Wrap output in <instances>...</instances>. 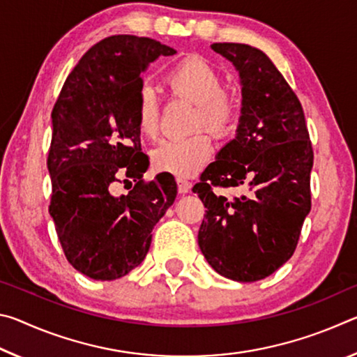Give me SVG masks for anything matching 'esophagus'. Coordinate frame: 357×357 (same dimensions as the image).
<instances>
[{"label":"esophagus","mask_w":357,"mask_h":357,"mask_svg":"<svg viewBox=\"0 0 357 357\" xmlns=\"http://www.w3.org/2000/svg\"><path fill=\"white\" fill-rule=\"evenodd\" d=\"M176 183H178V189H179L181 193H187V192L190 190L192 183H190L189 179H185V178H176Z\"/></svg>","instance_id":"34e87169"}]
</instances>
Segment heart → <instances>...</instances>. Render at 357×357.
Here are the masks:
<instances>
[{"label": "heart", "instance_id": "heart-1", "mask_svg": "<svg viewBox=\"0 0 357 357\" xmlns=\"http://www.w3.org/2000/svg\"><path fill=\"white\" fill-rule=\"evenodd\" d=\"M165 83L174 96L195 102L198 110L193 128H208L217 137H228L236 129L239 104L233 93L223 89V78L208 61L192 56L168 70ZM135 118L143 135L154 138L160 130V100L151 84L138 89ZM213 138L206 130L190 137L167 138L153 151L154 167L176 176H192L213 155Z\"/></svg>", "mask_w": 357, "mask_h": 357}]
</instances>
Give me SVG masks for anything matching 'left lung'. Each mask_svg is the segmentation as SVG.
I'll return each instance as SVG.
<instances>
[{"label":"left lung","instance_id":"1","mask_svg":"<svg viewBox=\"0 0 357 357\" xmlns=\"http://www.w3.org/2000/svg\"><path fill=\"white\" fill-rule=\"evenodd\" d=\"M243 83L238 135L193 185L206 208L198 231L204 258L220 275L257 282L287 263L312 208L313 148L298 96L261 50L215 42ZM247 185V196L214 188Z\"/></svg>","mask_w":357,"mask_h":357}]
</instances>
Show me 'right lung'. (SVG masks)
<instances>
[{
    "instance_id": "obj_1",
    "label": "right lung",
    "mask_w": 357,
    "mask_h": 357,
    "mask_svg": "<svg viewBox=\"0 0 357 357\" xmlns=\"http://www.w3.org/2000/svg\"><path fill=\"white\" fill-rule=\"evenodd\" d=\"M174 53L149 38L102 39L66 78L52 110L48 211L68 261L94 280H116L135 269L176 198L173 174L143 179L149 160L135 118L142 72ZM130 180L135 185L119 196L117 184Z\"/></svg>"
}]
</instances>
